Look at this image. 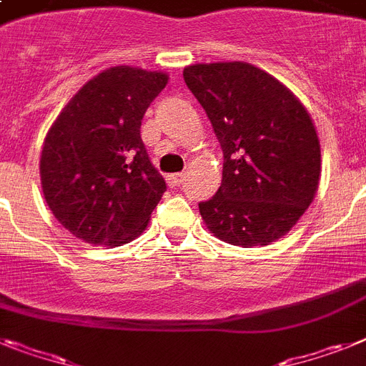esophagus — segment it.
Returning <instances> with one entry per match:
<instances>
[{
  "mask_svg": "<svg viewBox=\"0 0 366 366\" xmlns=\"http://www.w3.org/2000/svg\"><path fill=\"white\" fill-rule=\"evenodd\" d=\"M184 182V173H173V174H167V184L171 188H177L180 184Z\"/></svg>",
  "mask_w": 366,
  "mask_h": 366,
  "instance_id": "1",
  "label": "esophagus"
}]
</instances>
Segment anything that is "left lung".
I'll use <instances>...</instances> for the list:
<instances>
[{
    "instance_id": "1",
    "label": "left lung",
    "mask_w": 366,
    "mask_h": 366,
    "mask_svg": "<svg viewBox=\"0 0 366 366\" xmlns=\"http://www.w3.org/2000/svg\"><path fill=\"white\" fill-rule=\"evenodd\" d=\"M184 81L223 150L219 189L199 202L202 219L227 244H272L296 225L318 189L320 141L311 117L249 63L192 64Z\"/></svg>"
}]
</instances>
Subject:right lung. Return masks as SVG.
<instances>
[{"label":"right lung","mask_w":366,"mask_h":366,"mask_svg":"<svg viewBox=\"0 0 366 366\" xmlns=\"http://www.w3.org/2000/svg\"><path fill=\"white\" fill-rule=\"evenodd\" d=\"M164 72L113 66L74 94L46 136L44 199L61 225L93 245L141 234L167 189L141 139V119Z\"/></svg>","instance_id":"1"}]
</instances>
